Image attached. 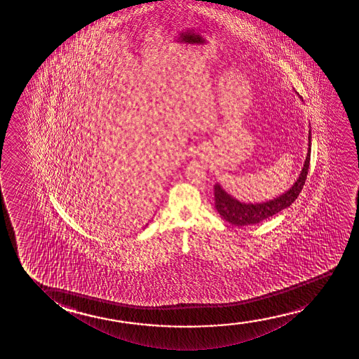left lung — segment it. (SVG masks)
<instances>
[{
    "instance_id": "1",
    "label": "left lung",
    "mask_w": 359,
    "mask_h": 359,
    "mask_svg": "<svg viewBox=\"0 0 359 359\" xmlns=\"http://www.w3.org/2000/svg\"><path fill=\"white\" fill-rule=\"evenodd\" d=\"M308 140H309V144H308L309 147H308L304 165L300 172L299 177L288 191H285L273 200L262 202V203H245V202L238 201L236 198L231 196L219 184H216L215 185V207L222 218L234 226H251V224H257L260 222L265 221L267 218L275 216L278 212L290 207L295 201V198L299 196L309 170L311 131H309Z\"/></svg>"
}]
</instances>
